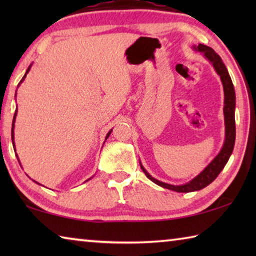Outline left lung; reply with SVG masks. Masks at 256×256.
Here are the masks:
<instances>
[{
  "mask_svg": "<svg viewBox=\"0 0 256 256\" xmlns=\"http://www.w3.org/2000/svg\"><path fill=\"white\" fill-rule=\"evenodd\" d=\"M193 50L196 52L203 53L204 58L209 60L212 64V66L216 72V74L220 76V80L222 82L224 86V142L220 152L216 156L214 159L208 164V166L203 170L200 174L190 180L188 183L183 185H172L164 183L162 180H156L154 177L151 176L146 168L142 166L140 162V166L142 172H144L148 178L154 182V184L162 186L164 188H168L178 193H188L194 192V190H198L204 188L206 186L211 184L218 175L220 172L224 170L226 166L229 158L232 154L234 146H235V138H236V126H235V106H236V94L235 89H234V84L232 81V78L229 76L228 70L226 66H224L222 60L220 56L216 53V52L209 46H206L203 44H198V46H193Z\"/></svg>",
  "mask_w": 256,
  "mask_h": 256,
  "instance_id": "1",
  "label": "left lung"
}]
</instances>
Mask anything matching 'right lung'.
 Instances as JSON below:
<instances>
[{
    "instance_id": "obj_1",
    "label": "right lung",
    "mask_w": 256,
    "mask_h": 256,
    "mask_svg": "<svg viewBox=\"0 0 256 256\" xmlns=\"http://www.w3.org/2000/svg\"><path fill=\"white\" fill-rule=\"evenodd\" d=\"M30 68H32V64H30V66H29V68H27V71H26V73H24V78H22V79H21V81L19 82V84H18V86H20V84H22V82H24V78L26 76H27V73L30 71ZM16 112H18V110H16V112H14V120H12V130H11V138H12V144H14V148L16 149V146H14V123H16ZM112 130H110V132H108L107 133V136H106V138H105V140H107V138H108V136H110V133H112ZM104 144H105V142H104ZM16 157H18V154H16ZM18 160H19V158H18ZM90 180V178H89ZM89 180H86V182H88ZM34 183H37V182H34ZM37 184H40V183H37Z\"/></svg>"
}]
</instances>
